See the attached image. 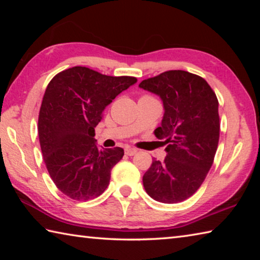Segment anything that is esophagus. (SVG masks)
Segmentation results:
<instances>
[{
  "label": "esophagus",
  "mask_w": 260,
  "mask_h": 260,
  "mask_svg": "<svg viewBox=\"0 0 260 260\" xmlns=\"http://www.w3.org/2000/svg\"><path fill=\"white\" fill-rule=\"evenodd\" d=\"M136 153H137V150H136V148L129 147V146H127V147L125 148V154H126V155H128V156H133V155H135Z\"/></svg>",
  "instance_id": "34e87169"
}]
</instances>
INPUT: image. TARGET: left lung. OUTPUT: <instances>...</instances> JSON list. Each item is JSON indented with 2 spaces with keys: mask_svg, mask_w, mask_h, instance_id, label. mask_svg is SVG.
Listing matches in <instances>:
<instances>
[{
  "mask_svg": "<svg viewBox=\"0 0 260 260\" xmlns=\"http://www.w3.org/2000/svg\"><path fill=\"white\" fill-rule=\"evenodd\" d=\"M140 87L162 98L165 113L154 135L168 144L164 161L153 159L143 176L145 191L163 203L184 201L213 163L220 135L218 98L202 77L184 70L165 71Z\"/></svg>",
  "mask_w": 260,
  "mask_h": 260,
  "instance_id": "1",
  "label": "left lung"
}]
</instances>
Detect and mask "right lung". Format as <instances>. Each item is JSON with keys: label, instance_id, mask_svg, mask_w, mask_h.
I'll return each mask as SVG.
<instances>
[{"label": "right lung", "instance_id": "1", "mask_svg": "<svg viewBox=\"0 0 260 260\" xmlns=\"http://www.w3.org/2000/svg\"><path fill=\"white\" fill-rule=\"evenodd\" d=\"M136 81L135 77L106 76L77 66L48 84L39 112V141L50 178L64 196L87 201L106 190L124 150H99L95 127L105 107Z\"/></svg>", "mask_w": 260, "mask_h": 260}]
</instances>
